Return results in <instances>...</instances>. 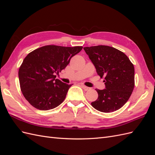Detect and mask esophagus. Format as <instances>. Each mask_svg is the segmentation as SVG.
Masks as SVG:
<instances>
[{"label": "esophagus", "mask_w": 155, "mask_h": 155, "mask_svg": "<svg viewBox=\"0 0 155 155\" xmlns=\"http://www.w3.org/2000/svg\"><path fill=\"white\" fill-rule=\"evenodd\" d=\"M81 87L84 89V90H85V91H89V90H91V88H89V87H86V86H85V85H81Z\"/></svg>", "instance_id": "1"}]
</instances>
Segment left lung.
Listing matches in <instances>:
<instances>
[{
    "label": "left lung",
    "instance_id": "1",
    "mask_svg": "<svg viewBox=\"0 0 155 155\" xmlns=\"http://www.w3.org/2000/svg\"><path fill=\"white\" fill-rule=\"evenodd\" d=\"M101 78L105 77V88L96 89L97 99L91 103L96 110L111 112L120 109L128 101L134 87V68L122 51L109 46L84 47Z\"/></svg>",
    "mask_w": 155,
    "mask_h": 155
}]
</instances>
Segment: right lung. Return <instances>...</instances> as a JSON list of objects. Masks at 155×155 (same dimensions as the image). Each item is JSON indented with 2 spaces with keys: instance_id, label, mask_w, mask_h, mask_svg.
Here are the masks:
<instances>
[{
  "instance_id": "right-lung-1",
  "label": "right lung",
  "mask_w": 155,
  "mask_h": 155,
  "mask_svg": "<svg viewBox=\"0 0 155 155\" xmlns=\"http://www.w3.org/2000/svg\"><path fill=\"white\" fill-rule=\"evenodd\" d=\"M82 48L46 45L27 55L18 70V79L22 94L30 105L47 110L62 104L72 85L55 79V74L66 68Z\"/></svg>"
}]
</instances>
